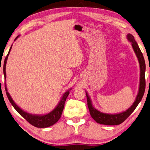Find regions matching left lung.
Masks as SVG:
<instances>
[{
	"label": "left lung",
	"mask_w": 150,
	"mask_h": 150,
	"mask_svg": "<svg viewBox=\"0 0 150 150\" xmlns=\"http://www.w3.org/2000/svg\"><path fill=\"white\" fill-rule=\"evenodd\" d=\"M127 39L129 42H131V45L134 50V53L137 56L138 62L140 65V84L138 92L135 101L132 103L130 107L123 112L115 113V114H109L105 113H102L95 108L91 101V99L88 94L86 92V96L87 99V105L89 109L90 114L94 121L98 123L106 125H117L122 123L129 117L134 110L137 107L138 103L141 101L142 98L144 96V92L146 88V81H145V71H146V64L144 60L143 54L142 53L140 49L138 47L137 42H136L134 37L131 34L127 35Z\"/></svg>",
	"instance_id": "8db88e82"
}]
</instances>
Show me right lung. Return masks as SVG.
Masks as SVG:
<instances>
[{
  "instance_id": "1",
  "label": "right lung",
  "mask_w": 150,
  "mask_h": 150,
  "mask_svg": "<svg viewBox=\"0 0 150 150\" xmlns=\"http://www.w3.org/2000/svg\"><path fill=\"white\" fill-rule=\"evenodd\" d=\"M19 36H20V35H19ZM19 36H18L16 38L15 40L18 39ZM12 45L11 46L8 53L6 57L5 58L4 62L3 73H4L5 80H6V62L8 59V57L9 56L10 52L11 50V49H12ZM4 84H5V90H6L7 97L8 98L10 102L11 103V104H12L13 107L15 108V110L17 111L24 119H26V120L28 121L30 124L33 125L34 127H36L38 128L49 127L52 126V125L55 124L56 122L59 120V118L61 117V115L62 114V111H63V110H64V104H65V102H66L67 97L68 96V95L69 94V91L71 90V88H70L69 90H68V91H67L66 92H65V93L63 94V96H62V97L61 98L60 101L59 102L58 105H56V107L54 108L52 111H50V113L45 114V115H33V114L27 113L26 111L21 110L19 106H18V105H16V103L13 102V100H12V98H11L8 92L6 82H5Z\"/></svg>"
}]
</instances>
